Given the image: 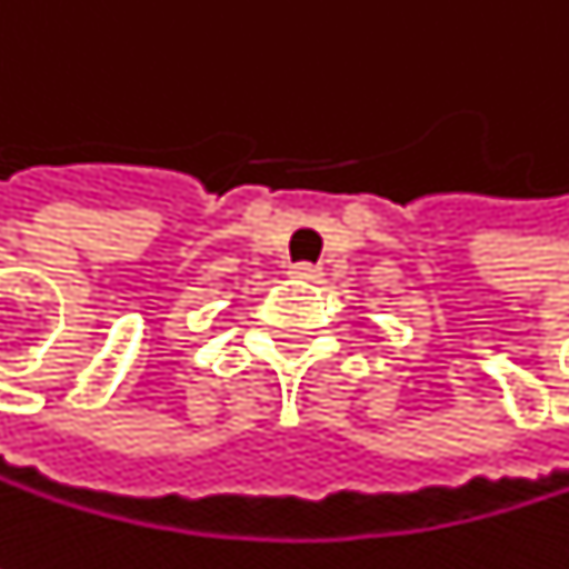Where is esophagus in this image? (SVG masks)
Returning a JSON list of instances; mask_svg holds the SVG:
<instances>
[{"mask_svg":"<svg viewBox=\"0 0 569 569\" xmlns=\"http://www.w3.org/2000/svg\"><path fill=\"white\" fill-rule=\"evenodd\" d=\"M289 273H292L296 280H309V283H316V280L322 277V270H319V267H312V263H292V267H289Z\"/></svg>","mask_w":569,"mask_h":569,"instance_id":"1","label":"esophagus"}]
</instances>
